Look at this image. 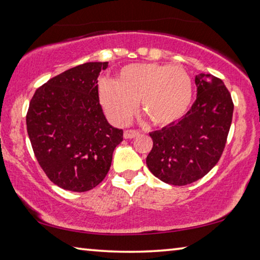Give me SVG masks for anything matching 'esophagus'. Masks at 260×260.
Returning a JSON list of instances; mask_svg holds the SVG:
<instances>
[{
	"instance_id": "34e87169",
	"label": "esophagus",
	"mask_w": 260,
	"mask_h": 260,
	"mask_svg": "<svg viewBox=\"0 0 260 260\" xmlns=\"http://www.w3.org/2000/svg\"><path fill=\"white\" fill-rule=\"evenodd\" d=\"M140 135V132L139 131H135V129H127L125 131L124 133V138L125 139H134L136 136Z\"/></svg>"
}]
</instances>
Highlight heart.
I'll list each match as a JSON object with an SVG mask.
<instances>
[{
	"instance_id": "heart-1",
	"label": "heart",
	"mask_w": 260,
	"mask_h": 260,
	"mask_svg": "<svg viewBox=\"0 0 260 260\" xmlns=\"http://www.w3.org/2000/svg\"><path fill=\"white\" fill-rule=\"evenodd\" d=\"M99 99L109 119L126 125L141 111L153 125L167 126L187 113L192 100V80L180 65L136 63L122 68L116 81L102 80Z\"/></svg>"
}]
</instances>
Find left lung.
<instances>
[{
  "mask_svg": "<svg viewBox=\"0 0 260 260\" xmlns=\"http://www.w3.org/2000/svg\"><path fill=\"white\" fill-rule=\"evenodd\" d=\"M195 83L196 101L182 119L150 133L153 146L148 169L173 186L195 182L213 169L232 124L234 103L221 79L201 73Z\"/></svg>",
  "mask_w": 260,
  "mask_h": 260,
  "instance_id": "8db88e82",
  "label": "left lung"
}]
</instances>
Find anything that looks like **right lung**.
<instances>
[{
  "instance_id": "right-lung-1",
  "label": "right lung",
  "mask_w": 260,
  "mask_h": 260,
  "mask_svg": "<svg viewBox=\"0 0 260 260\" xmlns=\"http://www.w3.org/2000/svg\"><path fill=\"white\" fill-rule=\"evenodd\" d=\"M108 61H89L39 87L26 114L28 138L43 172L57 186L88 191L103 181L124 132L105 119L98 78Z\"/></svg>"
}]
</instances>
